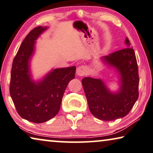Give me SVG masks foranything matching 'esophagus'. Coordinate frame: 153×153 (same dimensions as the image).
I'll return each instance as SVG.
<instances>
[{"mask_svg": "<svg viewBox=\"0 0 153 153\" xmlns=\"http://www.w3.org/2000/svg\"><path fill=\"white\" fill-rule=\"evenodd\" d=\"M88 68L85 65L79 66V67L77 68V69H76V74L78 75V76H80L85 75L88 73Z\"/></svg>", "mask_w": 153, "mask_h": 153, "instance_id": "esophagus-1", "label": "esophagus"}]
</instances>
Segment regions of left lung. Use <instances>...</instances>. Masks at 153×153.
I'll return each instance as SVG.
<instances>
[{
	"mask_svg": "<svg viewBox=\"0 0 153 153\" xmlns=\"http://www.w3.org/2000/svg\"><path fill=\"white\" fill-rule=\"evenodd\" d=\"M125 45L126 48L100 58L104 65L118 74L120 85L118 90H110L101 78L88 76L82 79L90 112L101 120L109 121L124 117L138 99V66L127 37Z\"/></svg>",
	"mask_w": 153,
	"mask_h": 153,
	"instance_id": "1",
	"label": "left lung"
}]
</instances>
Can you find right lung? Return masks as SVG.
<instances>
[{"instance_id": "1", "label": "right lung", "mask_w": 153, "mask_h": 153, "mask_svg": "<svg viewBox=\"0 0 153 153\" xmlns=\"http://www.w3.org/2000/svg\"><path fill=\"white\" fill-rule=\"evenodd\" d=\"M49 27H37L23 40L13 61L10 81V96L22 118L41 123L56 116L68 84L74 79L76 67L52 68L43 77L35 80L31 62L36 52L39 37Z\"/></svg>"}]
</instances>
